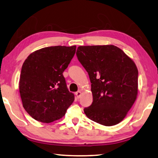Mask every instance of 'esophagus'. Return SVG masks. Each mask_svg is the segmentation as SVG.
<instances>
[{
  "label": "esophagus",
  "instance_id": "esophagus-1",
  "mask_svg": "<svg viewBox=\"0 0 158 158\" xmlns=\"http://www.w3.org/2000/svg\"><path fill=\"white\" fill-rule=\"evenodd\" d=\"M75 94H76V96H77V98H79L80 97H81V91H78V92H77L76 93H75Z\"/></svg>",
  "mask_w": 158,
  "mask_h": 158
}]
</instances>
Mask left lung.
Here are the masks:
<instances>
[{
	"label": "left lung",
	"instance_id": "1",
	"mask_svg": "<svg viewBox=\"0 0 158 158\" xmlns=\"http://www.w3.org/2000/svg\"><path fill=\"white\" fill-rule=\"evenodd\" d=\"M77 57L87 71L93 97L85 115L105 126L125 118L138 95V71L134 61L114 45L81 46Z\"/></svg>",
	"mask_w": 158,
	"mask_h": 158
}]
</instances>
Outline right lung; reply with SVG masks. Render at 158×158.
Here are the masks:
<instances>
[{"mask_svg": "<svg viewBox=\"0 0 158 158\" xmlns=\"http://www.w3.org/2000/svg\"><path fill=\"white\" fill-rule=\"evenodd\" d=\"M76 46L42 48L31 53L22 67L19 90L26 112L38 121L50 123L62 118L75 100L63 72Z\"/></svg>", "mask_w": 158, "mask_h": 158, "instance_id": "add662e5", "label": "right lung"}]
</instances>
